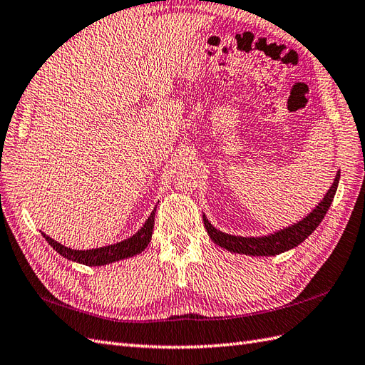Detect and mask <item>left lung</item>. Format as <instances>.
Listing matches in <instances>:
<instances>
[{
	"label": "left lung",
	"instance_id": "left-lung-1",
	"mask_svg": "<svg viewBox=\"0 0 365 365\" xmlns=\"http://www.w3.org/2000/svg\"><path fill=\"white\" fill-rule=\"evenodd\" d=\"M341 172H337L334 182L327 192L324 200L319 202V206L307 215L304 220L299 221L297 225H292L287 229H282L279 232L271 234L268 237H257V238H246V237H235L229 235L225 232H220L215 227H213L207 218H204V226L207 229V234L212 238L213 243L218 246L225 247V250L230 252H238V254H246V255H277L285 252L288 250H292L297 245H300L307 237L314 232V229L321 225L324 220L327 210L330 209L331 201L334 198V193L337 190V184H339Z\"/></svg>",
	"mask_w": 365,
	"mask_h": 365
}]
</instances>
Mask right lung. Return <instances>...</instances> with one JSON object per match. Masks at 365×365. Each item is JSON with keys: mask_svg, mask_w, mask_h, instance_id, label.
Returning <instances> with one entry per match:
<instances>
[{"mask_svg": "<svg viewBox=\"0 0 365 365\" xmlns=\"http://www.w3.org/2000/svg\"><path fill=\"white\" fill-rule=\"evenodd\" d=\"M155 212L156 209L152 212V215L148 217V220L145 221V225L140 227V230L138 232L123 240V242L118 243V245H111V246H103L99 247V250H90V251H77V250H69V247L57 243L56 240L49 238L48 235L43 237L46 238V242L54 247V250L60 254L66 257L68 260H73L77 263H83L86 266H101V264H108L113 262H118L122 259H127V257L136 255L139 252H142L147 247V245L152 240V232H153V225H155Z\"/></svg>", "mask_w": 365, "mask_h": 365, "instance_id": "add662e5", "label": "right lung"}]
</instances>
